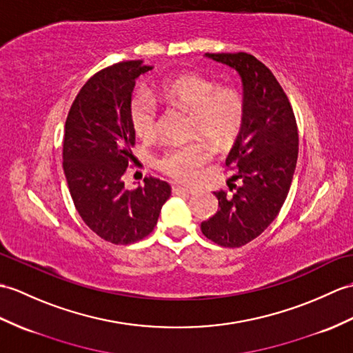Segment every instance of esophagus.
I'll return each instance as SVG.
<instances>
[{
    "label": "esophagus",
    "instance_id": "esophagus-1",
    "mask_svg": "<svg viewBox=\"0 0 353 353\" xmlns=\"http://www.w3.org/2000/svg\"><path fill=\"white\" fill-rule=\"evenodd\" d=\"M171 191H173V194H185V195H191V194H194V191L192 190H188V188H183V186H177V185H174L173 188H171Z\"/></svg>",
    "mask_w": 353,
    "mask_h": 353
}]
</instances>
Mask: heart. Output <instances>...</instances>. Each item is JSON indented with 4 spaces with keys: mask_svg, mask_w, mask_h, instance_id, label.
<instances>
[{
    "mask_svg": "<svg viewBox=\"0 0 353 353\" xmlns=\"http://www.w3.org/2000/svg\"><path fill=\"white\" fill-rule=\"evenodd\" d=\"M161 99L192 116V135H200L218 149H227L239 138L247 106L234 87H219L214 79L185 73L163 81L157 90ZM129 121L137 137L153 139L158 134V108L144 92L134 94L129 103ZM210 159L206 144L192 143L173 147L162 154L158 167L179 182H191Z\"/></svg>",
    "mask_w": 353,
    "mask_h": 353,
    "instance_id": "heart-1",
    "label": "heart"
}]
</instances>
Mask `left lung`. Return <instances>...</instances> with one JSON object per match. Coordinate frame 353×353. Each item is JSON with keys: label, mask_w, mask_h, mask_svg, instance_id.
<instances>
[{"label": "left lung", "mask_w": 353, "mask_h": 353, "mask_svg": "<svg viewBox=\"0 0 353 353\" xmlns=\"http://www.w3.org/2000/svg\"><path fill=\"white\" fill-rule=\"evenodd\" d=\"M230 65L242 79L245 125L225 165L234 170L228 190L215 192L219 210L201 223L208 239L239 248L276 218L289 194L298 161V128L292 105L274 73L247 52L206 54Z\"/></svg>", "instance_id": "left-lung-1"}]
</instances>
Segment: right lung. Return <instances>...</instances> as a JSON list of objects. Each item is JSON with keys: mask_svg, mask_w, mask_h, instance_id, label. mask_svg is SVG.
<instances>
[{"mask_svg": "<svg viewBox=\"0 0 353 353\" xmlns=\"http://www.w3.org/2000/svg\"><path fill=\"white\" fill-rule=\"evenodd\" d=\"M141 60L102 69L79 90L65 119L63 170L79 216L103 241L129 245L149 236L171 188L157 177L128 191L121 177L134 161L129 103Z\"/></svg>", "mask_w": 353, "mask_h": 353, "instance_id": "1", "label": "right lung"}]
</instances>
